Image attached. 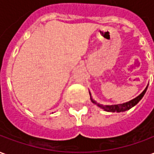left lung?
<instances>
[{
	"label": "left lung",
	"mask_w": 154,
	"mask_h": 154,
	"mask_svg": "<svg viewBox=\"0 0 154 154\" xmlns=\"http://www.w3.org/2000/svg\"><path fill=\"white\" fill-rule=\"evenodd\" d=\"M147 88L146 87L145 90L143 91L142 93L139 95V97H137L134 99L129 100V102H126V103L124 104H119V105H114V106H102V105H100V104H97L95 100H93L91 98V101L93 103L97 104V106L99 107H100L101 109H104L106 111H109V112H121V111H125V110H129L130 108H132L133 106H134L136 104L139 102V100H141L143 98V97L144 96L146 91H147Z\"/></svg>",
	"instance_id": "obj_1"
}]
</instances>
